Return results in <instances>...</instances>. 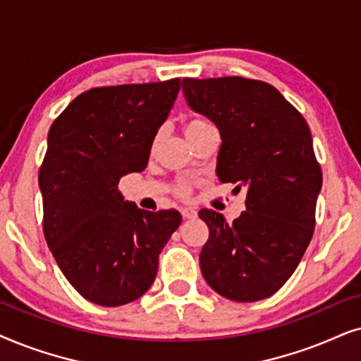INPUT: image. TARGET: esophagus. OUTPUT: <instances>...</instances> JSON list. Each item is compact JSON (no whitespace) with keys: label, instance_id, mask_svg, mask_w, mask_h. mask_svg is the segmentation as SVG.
I'll return each instance as SVG.
<instances>
[{"label":"esophagus","instance_id":"1","mask_svg":"<svg viewBox=\"0 0 361 361\" xmlns=\"http://www.w3.org/2000/svg\"><path fill=\"white\" fill-rule=\"evenodd\" d=\"M181 214H183L185 219H193V218H196V211L191 209V208H183V209H181Z\"/></svg>","mask_w":361,"mask_h":361}]
</instances>
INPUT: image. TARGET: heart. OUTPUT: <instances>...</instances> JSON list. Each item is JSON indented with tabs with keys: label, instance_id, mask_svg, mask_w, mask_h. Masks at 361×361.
Listing matches in <instances>:
<instances>
[{
	"label": "heart",
	"instance_id": "obj_1",
	"mask_svg": "<svg viewBox=\"0 0 361 361\" xmlns=\"http://www.w3.org/2000/svg\"><path fill=\"white\" fill-rule=\"evenodd\" d=\"M208 128H211V125L206 122V120H201V118H193L190 120L188 123L185 125V133H186V138H193L195 135H198V133L208 130ZM181 193H185L186 191V186H181L180 188Z\"/></svg>",
	"mask_w": 361,
	"mask_h": 361
}]
</instances>
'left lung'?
Returning <instances> with one entry per match:
<instances>
[{"label": "left lung", "mask_w": 361, "mask_h": 361, "mask_svg": "<svg viewBox=\"0 0 361 361\" xmlns=\"http://www.w3.org/2000/svg\"><path fill=\"white\" fill-rule=\"evenodd\" d=\"M183 94L191 110L218 127L219 181L246 188V211L233 223L200 211L209 228L201 272L226 299H267L294 274L314 234L322 170L309 125L261 80L183 79Z\"/></svg>", "instance_id": "obj_1"}]
</instances>
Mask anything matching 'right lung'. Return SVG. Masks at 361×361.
<instances>
[{
  "label": "right lung",
  "mask_w": 361,
  "mask_h": 361,
  "mask_svg": "<svg viewBox=\"0 0 361 361\" xmlns=\"http://www.w3.org/2000/svg\"><path fill=\"white\" fill-rule=\"evenodd\" d=\"M178 90L180 79L90 89L47 133L44 236L67 281L92 304L118 307L145 294L181 224L176 209H140L117 188L122 176L145 170Z\"/></svg>",
  "instance_id": "obj_1"
}]
</instances>
